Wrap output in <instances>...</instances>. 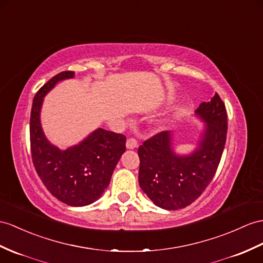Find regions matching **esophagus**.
<instances>
[{
  "label": "esophagus",
  "instance_id": "obj_1",
  "mask_svg": "<svg viewBox=\"0 0 263 263\" xmlns=\"http://www.w3.org/2000/svg\"><path fill=\"white\" fill-rule=\"evenodd\" d=\"M137 145H138V143H137V140H136L135 138H129V139H127V142H126V147H127L128 149H134V148H136Z\"/></svg>",
  "mask_w": 263,
  "mask_h": 263
}]
</instances>
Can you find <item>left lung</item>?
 <instances>
[{
	"mask_svg": "<svg viewBox=\"0 0 263 263\" xmlns=\"http://www.w3.org/2000/svg\"><path fill=\"white\" fill-rule=\"evenodd\" d=\"M195 116L204 128L189 154L174 149V134L162 132L138 148L140 189L156 206L174 211L186 208L206 189L220 164L227 140L226 106L215 93L202 102Z\"/></svg>",
	"mask_w": 263,
	"mask_h": 263,
	"instance_id": "1",
	"label": "left lung"
}]
</instances>
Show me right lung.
Here are the masks:
<instances>
[{
  "label": "right lung",
  "instance_id": "1",
  "mask_svg": "<svg viewBox=\"0 0 263 263\" xmlns=\"http://www.w3.org/2000/svg\"><path fill=\"white\" fill-rule=\"evenodd\" d=\"M72 78L73 71L58 73L34 96L30 143L35 171L50 193L67 205L86 206L97 201L109 185L114 170L126 151V137L97 128L67 149L50 142L41 125L44 97L58 82Z\"/></svg>",
  "mask_w": 263,
  "mask_h": 263
}]
</instances>
